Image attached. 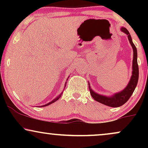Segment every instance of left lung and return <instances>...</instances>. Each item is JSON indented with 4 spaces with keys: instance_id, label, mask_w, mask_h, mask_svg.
<instances>
[{
    "instance_id": "obj_1",
    "label": "left lung",
    "mask_w": 148,
    "mask_h": 148,
    "mask_svg": "<svg viewBox=\"0 0 148 148\" xmlns=\"http://www.w3.org/2000/svg\"><path fill=\"white\" fill-rule=\"evenodd\" d=\"M121 30L126 33L128 36V39L132 45V48L134 50V59H133V71H132V76L131 78L130 83L128 86L124 89L123 91L120 92L116 93L113 97H105L103 95H99L92 90L90 86H89L90 92L91 96L95 101L98 102L102 103V104L106 105V106L111 107H119L123 106L125 103L128 101L131 96L133 94L134 90L136 87L137 84H138V65L137 62V49L136 48V46L134 45L132 40V37L129 31L125 28H122Z\"/></svg>"
}]
</instances>
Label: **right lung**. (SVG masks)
I'll return each instance as SVG.
<instances>
[{
	"instance_id": "add662e5",
	"label": "right lung",
	"mask_w": 148,
	"mask_h": 148,
	"mask_svg": "<svg viewBox=\"0 0 148 148\" xmlns=\"http://www.w3.org/2000/svg\"><path fill=\"white\" fill-rule=\"evenodd\" d=\"M60 96H61V95H60V96H58V97L56 98V99H54V100H53V101H51V102H49V103H47V104L44 105V106H48V105H49V104H51V103H52L55 102V101H57V100H58V99H59V98H60Z\"/></svg>"
}]
</instances>
